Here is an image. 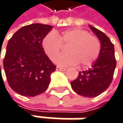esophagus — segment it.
<instances>
[{
	"label": "esophagus",
	"instance_id": "esophagus-1",
	"mask_svg": "<svg viewBox=\"0 0 123 123\" xmlns=\"http://www.w3.org/2000/svg\"><path fill=\"white\" fill-rule=\"evenodd\" d=\"M56 69L58 70V71H65L66 70L65 68H62V67H56Z\"/></svg>",
	"mask_w": 123,
	"mask_h": 123
}]
</instances>
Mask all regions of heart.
Segmentation results:
<instances>
[{
  "mask_svg": "<svg viewBox=\"0 0 123 123\" xmlns=\"http://www.w3.org/2000/svg\"><path fill=\"white\" fill-rule=\"evenodd\" d=\"M61 43L69 44L66 49L67 53L60 55L55 63L63 67L79 63L88 67L98 58L101 48L99 39L84 29H68L61 34L50 32L42 40V48L50 60H54L60 52Z\"/></svg>",
  "mask_w": 123,
  "mask_h": 123,
  "instance_id": "obj_1",
  "label": "heart"
}]
</instances>
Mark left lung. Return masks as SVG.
Instances as JSON below:
<instances>
[{"instance_id":"left-lung-1","label":"left lung","mask_w":123,"mask_h":123,"mask_svg":"<svg viewBox=\"0 0 123 123\" xmlns=\"http://www.w3.org/2000/svg\"><path fill=\"white\" fill-rule=\"evenodd\" d=\"M100 42V53L92 68L79 72L76 79L71 82L75 93L87 98H94L106 91L111 83L117 61L114 46L110 39L101 31L89 25Z\"/></svg>"}]
</instances>
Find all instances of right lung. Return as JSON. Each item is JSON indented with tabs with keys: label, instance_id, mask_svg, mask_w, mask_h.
Wrapping results in <instances>:
<instances>
[{
	"label": "right lung",
	"instance_id": "1",
	"mask_svg": "<svg viewBox=\"0 0 123 123\" xmlns=\"http://www.w3.org/2000/svg\"><path fill=\"white\" fill-rule=\"evenodd\" d=\"M52 28L40 23L23 26L7 43L4 69L10 87L20 95L35 97L48 87L56 66L44 53L42 40Z\"/></svg>",
	"mask_w": 123,
	"mask_h": 123
}]
</instances>
